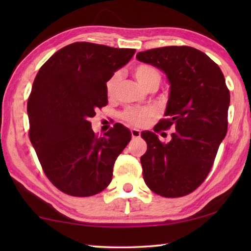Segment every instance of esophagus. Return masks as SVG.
Segmentation results:
<instances>
[{
    "label": "esophagus",
    "mask_w": 251,
    "mask_h": 251,
    "mask_svg": "<svg viewBox=\"0 0 251 251\" xmlns=\"http://www.w3.org/2000/svg\"><path fill=\"white\" fill-rule=\"evenodd\" d=\"M130 133H131V137H133V138H138L139 136H141V130H139V129L131 128Z\"/></svg>",
    "instance_id": "obj_1"
}]
</instances>
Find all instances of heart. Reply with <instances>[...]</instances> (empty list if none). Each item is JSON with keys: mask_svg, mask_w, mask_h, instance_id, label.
Wrapping results in <instances>:
<instances>
[{"mask_svg": "<svg viewBox=\"0 0 251 251\" xmlns=\"http://www.w3.org/2000/svg\"><path fill=\"white\" fill-rule=\"evenodd\" d=\"M133 76L139 85L143 88H145L146 91L151 87H157L160 82L159 72L154 66L148 64L136 65L133 69ZM120 80L121 76L118 74H114L108 78L107 82H106V93H107L108 96L115 95ZM154 115L155 110L151 107H128L122 113V118L126 123H128L129 125L142 126Z\"/></svg>", "mask_w": 251, "mask_h": 251, "instance_id": "1", "label": "heart"}]
</instances>
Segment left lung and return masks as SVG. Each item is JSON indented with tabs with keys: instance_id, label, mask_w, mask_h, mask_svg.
<instances>
[{
	"instance_id": "left-lung-1",
	"label": "left lung",
	"mask_w": 251,
	"mask_h": 251,
	"mask_svg": "<svg viewBox=\"0 0 251 251\" xmlns=\"http://www.w3.org/2000/svg\"><path fill=\"white\" fill-rule=\"evenodd\" d=\"M163 71L169 84L164 115L154 130L175 127L168 143L143 131L147 151L141 157L143 176L152 192L181 197L194 192L209 174L227 134L230 94L219 66L190 46H166L136 55Z\"/></svg>"
}]
</instances>
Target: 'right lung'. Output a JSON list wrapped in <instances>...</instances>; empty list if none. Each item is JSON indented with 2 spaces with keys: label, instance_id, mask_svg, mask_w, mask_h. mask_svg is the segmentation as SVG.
Masks as SVG:
<instances>
[{
  "label": "right lung",
  "instance_id": "add662e5",
  "mask_svg": "<svg viewBox=\"0 0 251 251\" xmlns=\"http://www.w3.org/2000/svg\"><path fill=\"white\" fill-rule=\"evenodd\" d=\"M135 52L76 42L54 53L34 79L27 101L29 139L45 175L61 192L88 197L112 181L130 130L117 123L97 137L90 118L107 105L106 82Z\"/></svg>",
  "mask_w": 251,
  "mask_h": 251
}]
</instances>
